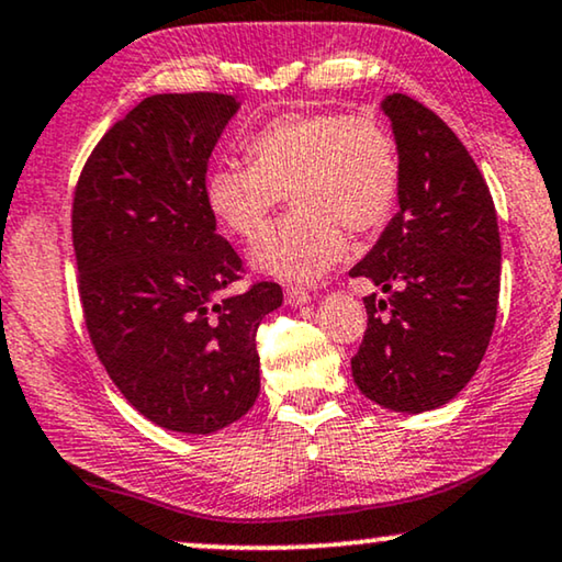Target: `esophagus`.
<instances>
[{
	"instance_id": "esophagus-1",
	"label": "esophagus",
	"mask_w": 562,
	"mask_h": 562,
	"mask_svg": "<svg viewBox=\"0 0 562 562\" xmlns=\"http://www.w3.org/2000/svg\"><path fill=\"white\" fill-rule=\"evenodd\" d=\"M308 301H312V294H308L306 289H301V286H289L286 289V304L289 306H304V304H308Z\"/></svg>"
}]
</instances>
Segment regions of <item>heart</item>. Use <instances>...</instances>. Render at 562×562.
<instances>
[{"mask_svg":"<svg viewBox=\"0 0 562 562\" xmlns=\"http://www.w3.org/2000/svg\"><path fill=\"white\" fill-rule=\"evenodd\" d=\"M250 161H221L205 177L215 221L256 240L291 194L296 210L250 250L256 271L308 283L347 254L345 227L375 233L401 194V154L393 134L368 113L289 111L248 136Z\"/></svg>","mask_w":562,"mask_h":562,"instance_id":"heart-1","label":"heart"}]
</instances>
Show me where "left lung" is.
Listing matches in <instances>:
<instances>
[{
    "mask_svg": "<svg viewBox=\"0 0 562 562\" xmlns=\"http://www.w3.org/2000/svg\"><path fill=\"white\" fill-rule=\"evenodd\" d=\"M401 154L393 221L349 276L368 329L352 357L364 397L395 413L441 408L474 375L497 319L502 246L490 187L459 136L411 95H385Z\"/></svg>",
    "mask_w": 562,
    "mask_h": 562,
    "instance_id": "1",
    "label": "left lung"
}]
</instances>
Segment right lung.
<instances>
[{"instance_id": "right-lung-1", "label": "right lung", "mask_w": 562, "mask_h": 562, "mask_svg": "<svg viewBox=\"0 0 562 562\" xmlns=\"http://www.w3.org/2000/svg\"><path fill=\"white\" fill-rule=\"evenodd\" d=\"M238 109L225 93L149 95L95 144L72 198L95 355L144 418L177 434H215L254 408L256 331L283 301L271 281L223 296L243 261L202 187Z\"/></svg>"}]
</instances>
